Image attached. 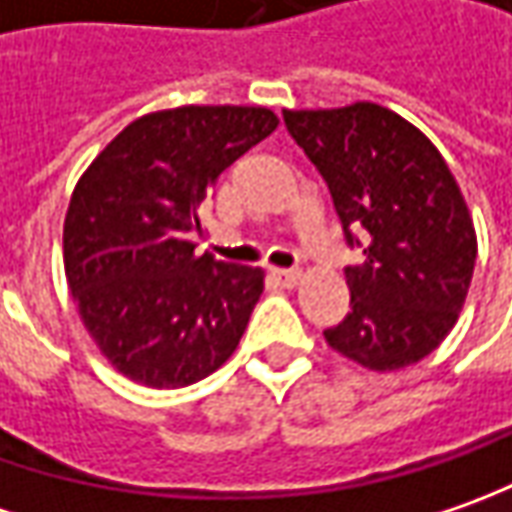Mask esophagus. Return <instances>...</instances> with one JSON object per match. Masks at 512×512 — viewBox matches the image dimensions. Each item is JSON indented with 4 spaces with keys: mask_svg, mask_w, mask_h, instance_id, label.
<instances>
[{
    "mask_svg": "<svg viewBox=\"0 0 512 512\" xmlns=\"http://www.w3.org/2000/svg\"><path fill=\"white\" fill-rule=\"evenodd\" d=\"M272 277L280 286H297L300 283V272L297 269H272Z\"/></svg>",
    "mask_w": 512,
    "mask_h": 512,
    "instance_id": "esophagus-1",
    "label": "esophagus"
}]
</instances>
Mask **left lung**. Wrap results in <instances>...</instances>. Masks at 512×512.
<instances>
[{
  "instance_id": "1",
  "label": "left lung",
  "mask_w": 512,
  "mask_h": 512,
  "mask_svg": "<svg viewBox=\"0 0 512 512\" xmlns=\"http://www.w3.org/2000/svg\"><path fill=\"white\" fill-rule=\"evenodd\" d=\"M291 138L326 178L348 243L351 311L326 343L368 371L425 360L456 326L476 266V229L462 189L431 138L388 107L283 110Z\"/></svg>"
}]
</instances>
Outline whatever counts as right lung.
<instances>
[{
  "label": "right lung",
  "mask_w": 512,
  "mask_h": 512,
  "mask_svg": "<svg viewBox=\"0 0 512 512\" xmlns=\"http://www.w3.org/2000/svg\"><path fill=\"white\" fill-rule=\"evenodd\" d=\"M274 127L266 107L158 110L84 169L64 218V274L81 323L127 379L186 388L235 354L266 274L195 255L189 235L218 175Z\"/></svg>",
  "instance_id": "right-lung-1"
}]
</instances>
